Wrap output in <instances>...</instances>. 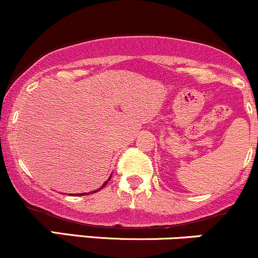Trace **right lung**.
Returning a JSON list of instances; mask_svg holds the SVG:
<instances>
[{
  "instance_id": "1",
  "label": "right lung",
  "mask_w": 258,
  "mask_h": 258,
  "mask_svg": "<svg viewBox=\"0 0 258 258\" xmlns=\"http://www.w3.org/2000/svg\"><path fill=\"white\" fill-rule=\"evenodd\" d=\"M110 178H111V174H110V177H109V178H108V180L110 179ZM108 180H105V182L103 183V185L100 186L99 189H97V190H93V191H90V193H97V191H99L100 189H102V188H104V186L106 185V183H108ZM90 193H80V194H76V195H80V197H81V195H88V194H90Z\"/></svg>"
}]
</instances>
